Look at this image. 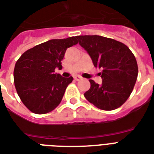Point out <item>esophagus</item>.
<instances>
[{
  "instance_id": "esophagus-1",
  "label": "esophagus",
  "mask_w": 154,
  "mask_h": 154,
  "mask_svg": "<svg viewBox=\"0 0 154 154\" xmlns=\"http://www.w3.org/2000/svg\"><path fill=\"white\" fill-rule=\"evenodd\" d=\"M74 79H75V80L79 81V80H81V79H82V77H81V76H79V75H75V76H74Z\"/></svg>"
}]
</instances>
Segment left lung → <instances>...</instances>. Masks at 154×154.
Here are the masks:
<instances>
[{"label": "left lung", "instance_id": "obj_1", "mask_svg": "<svg viewBox=\"0 0 154 154\" xmlns=\"http://www.w3.org/2000/svg\"><path fill=\"white\" fill-rule=\"evenodd\" d=\"M76 38L94 66L102 69V83L90 79L91 88L84 93L85 98L102 110L120 107L129 97L137 79L135 56L128 46L114 39L100 35H79Z\"/></svg>", "mask_w": 154, "mask_h": 154}]
</instances>
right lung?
I'll return each mask as SVG.
<instances>
[{
  "instance_id": "obj_1",
  "label": "right lung",
  "mask_w": 154,
  "mask_h": 154,
  "mask_svg": "<svg viewBox=\"0 0 154 154\" xmlns=\"http://www.w3.org/2000/svg\"><path fill=\"white\" fill-rule=\"evenodd\" d=\"M77 43L76 37L51 39L26 51L17 61L15 88L22 103L32 112H50L60 103L73 77H63L54 70L62 68L66 49Z\"/></svg>"
}]
</instances>
